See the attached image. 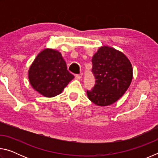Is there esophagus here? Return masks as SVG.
I'll list each match as a JSON object with an SVG mask.
<instances>
[{
  "label": "esophagus",
  "mask_w": 158,
  "mask_h": 158,
  "mask_svg": "<svg viewBox=\"0 0 158 158\" xmlns=\"http://www.w3.org/2000/svg\"><path fill=\"white\" fill-rule=\"evenodd\" d=\"M75 79H78V80H80L81 79V74H76L75 75Z\"/></svg>",
  "instance_id": "1"
}]
</instances>
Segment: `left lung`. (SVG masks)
<instances>
[{
	"label": "left lung",
	"mask_w": 158,
	"mask_h": 158,
	"mask_svg": "<svg viewBox=\"0 0 158 158\" xmlns=\"http://www.w3.org/2000/svg\"><path fill=\"white\" fill-rule=\"evenodd\" d=\"M94 87L87 90L89 100L98 106H108L116 102L130 86L132 67L123 53L103 46L92 58Z\"/></svg>",
	"instance_id": "8db88e82"
}]
</instances>
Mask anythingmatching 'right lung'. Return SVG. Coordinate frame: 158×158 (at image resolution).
<instances>
[{
  "label": "right lung",
  "mask_w": 158,
  "mask_h": 158,
  "mask_svg": "<svg viewBox=\"0 0 158 158\" xmlns=\"http://www.w3.org/2000/svg\"><path fill=\"white\" fill-rule=\"evenodd\" d=\"M74 77L67 69L61 53L51 49L42 51L28 71L32 87L47 98L59 95Z\"/></svg>",
  "instance_id": "1"
}]
</instances>
